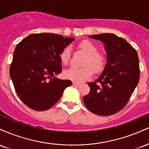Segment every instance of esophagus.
<instances>
[{
    "label": "esophagus",
    "instance_id": "obj_1",
    "mask_svg": "<svg viewBox=\"0 0 149 149\" xmlns=\"http://www.w3.org/2000/svg\"><path fill=\"white\" fill-rule=\"evenodd\" d=\"M73 86H79V85H80V83H76V82H73Z\"/></svg>",
    "mask_w": 149,
    "mask_h": 149
}]
</instances>
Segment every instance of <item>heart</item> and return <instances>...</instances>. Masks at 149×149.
<instances>
[{
  "mask_svg": "<svg viewBox=\"0 0 149 149\" xmlns=\"http://www.w3.org/2000/svg\"><path fill=\"white\" fill-rule=\"evenodd\" d=\"M78 47L87 54L83 65L80 68L70 67L64 70L63 75L66 79L75 82H83L92 77L94 69L96 72H100L104 69L105 59L103 54L97 52L98 49L90 40H83L78 45ZM60 60L64 64H67L71 58V48L69 46L64 47L60 53Z\"/></svg>",
  "mask_w": 149,
  "mask_h": 149,
  "instance_id": "b5f03b06",
  "label": "heart"
}]
</instances>
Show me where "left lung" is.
Returning <instances> with one entry per match:
<instances>
[{
    "instance_id": "left-lung-1",
    "label": "left lung",
    "mask_w": 149,
    "mask_h": 149,
    "mask_svg": "<svg viewBox=\"0 0 149 149\" xmlns=\"http://www.w3.org/2000/svg\"><path fill=\"white\" fill-rule=\"evenodd\" d=\"M104 44L105 67L90 88L83 102L89 111L108 116L120 111L129 101L139 80V57L136 51L123 38L113 33L89 36Z\"/></svg>"
}]
</instances>
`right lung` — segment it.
<instances>
[{
    "mask_svg": "<svg viewBox=\"0 0 149 149\" xmlns=\"http://www.w3.org/2000/svg\"><path fill=\"white\" fill-rule=\"evenodd\" d=\"M74 40L54 33H33L15 47L10 68L15 91L25 105L35 111H45L59 101L64 90L72 85L61 80L59 55Z\"/></svg>",
    "mask_w": 149,
    "mask_h": 149,
    "instance_id": "right-lung-1",
    "label": "right lung"
}]
</instances>
